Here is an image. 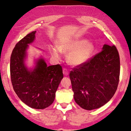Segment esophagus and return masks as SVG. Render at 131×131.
<instances>
[{
  "label": "esophagus",
  "instance_id": "esophagus-1",
  "mask_svg": "<svg viewBox=\"0 0 131 131\" xmlns=\"http://www.w3.org/2000/svg\"><path fill=\"white\" fill-rule=\"evenodd\" d=\"M69 71H68V70L66 68H63V73L65 74V75H66V76H67V75H68L69 74Z\"/></svg>",
  "mask_w": 131,
  "mask_h": 131
}]
</instances>
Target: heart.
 I'll list each match as a JSON object with an SVG mask.
<instances>
[{
	"label": "heart",
	"mask_w": 131,
	"mask_h": 131,
	"mask_svg": "<svg viewBox=\"0 0 131 131\" xmlns=\"http://www.w3.org/2000/svg\"><path fill=\"white\" fill-rule=\"evenodd\" d=\"M94 50L92 43L87 40L76 39L61 43L59 49L56 47L50 48V52L53 56L59 58L60 51L69 54L68 56V62L73 66H79L86 62L91 56Z\"/></svg>",
	"instance_id": "heart-1"
}]
</instances>
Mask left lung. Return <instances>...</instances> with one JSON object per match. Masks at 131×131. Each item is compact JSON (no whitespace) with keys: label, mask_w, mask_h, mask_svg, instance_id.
<instances>
[{"label":"left lung","mask_w":131,"mask_h":131,"mask_svg":"<svg viewBox=\"0 0 131 131\" xmlns=\"http://www.w3.org/2000/svg\"><path fill=\"white\" fill-rule=\"evenodd\" d=\"M119 73L118 50L114 45L105 44L101 52L70 71L75 102L87 110L105 105L116 91Z\"/></svg>","instance_id":"1"}]
</instances>
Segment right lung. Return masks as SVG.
Instances as JSON below:
<instances>
[{"label": "right lung", "mask_w": 131, "mask_h": 131, "mask_svg": "<svg viewBox=\"0 0 131 131\" xmlns=\"http://www.w3.org/2000/svg\"><path fill=\"white\" fill-rule=\"evenodd\" d=\"M36 32L28 34L15 45L10 57V76L19 98L30 107L43 109L54 102L63 75L59 64L47 66L43 58L37 61L34 70H29L24 65L28 44L34 40Z\"/></svg>", "instance_id": "right-lung-1"}]
</instances>
